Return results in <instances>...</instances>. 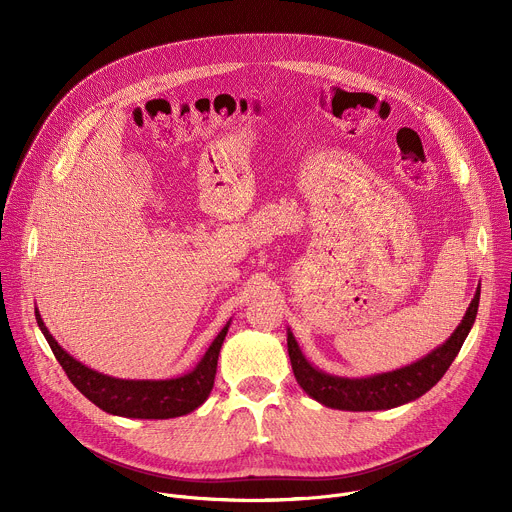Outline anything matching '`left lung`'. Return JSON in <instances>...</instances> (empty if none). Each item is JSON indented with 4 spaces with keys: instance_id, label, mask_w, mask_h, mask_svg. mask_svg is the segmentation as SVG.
<instances>
[{
    "instance_id": "8db88e82",
    "label": "left lung",
    "mask_w": 512,
    "mask_h": 512,
    "mask_svg": "<svg viewBox=\"0 0 512 512\" xmlns=\"http://www.w3.org/2000/svg\"><path fill=\"white\" fill-rule=\"evenodd\" d=\"M478 302H480V287L476 289V294L462 322L454 330V334L444 344L425 354L423 358L397 371L360 377V379L336 377L316 369L314 364L304 356L296 336L287 328V352L291 360V369H294V375L300 387L312 399L332 409L381 411V409H393V407L405 405L425 395L446 375L450 364L458 356L468 332L474 326V320L478 314Z\"/></svg>"
}]
</instances>
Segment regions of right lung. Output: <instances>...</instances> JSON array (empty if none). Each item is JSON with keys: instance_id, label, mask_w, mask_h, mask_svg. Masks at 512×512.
<instances>
[{"instance_id": "1", "label": "right lung", "mask_w": 512, "mask_h": 512, "mask_svg": "<svg viewBox=\"0 0 512 512\" xmlns=\"http://www.w3.org/2000/svg\"><path fill=\"white\" fill-rule=\"evenodd\" d=\"M36 322L70 383L99 409L111 415L133 419H170L198 409L212 391L218 354H221V346L231 326L229 320L190 373L174 379L135 381L103 375L85 367L75 356H70L48 332L38 308Z\"/></svg>"}]
</instances>
